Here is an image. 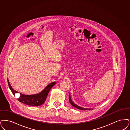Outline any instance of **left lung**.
I'll return each mask as SVG.
<instances>
[{
	"mask_svg": "<svg viewBox=\"0 0 130 130\" xmlns=\"http://www.w3.org/2000/svg\"><path fill=\"white\" fill-rule=\"evenodd\" d=\"M69 102L70 103V104L74 107L76 108H77V109H80V110H92V109H88V108H83L82 107H80L79 106H78V105H77V104H76L75 103H74L73 102H72V100H71V96H70V94H69Z\"/></svg>",
	"mask_w": 130,
	"mask_h": 130,
	"instance_id": "8db88e82",
	"label": "left lung"
}]
</instances>
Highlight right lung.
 Listing matches in <instances>:
<instances>
[{"label": "right lung", "instance_id": "obj_1", "mask_svg": "<svg viewBox=\"0 0 130 130\" xmlns=\"http://www.w3.org/2000/svg\"><path fill=\"white\" fill-rule=\"evenodd\" d=\"M8 84L10 90H11V92L14 95H15V93H18L17 91L14 90L12 88L8 79ZM55 84H56L55 82H52L51 84H50L49 85H47V86L43 90L37 94L27 95H24L21 93H20V96L17 100H18L19 102H22L23 103L29 106H40L43 104H44L46 99V97L48 95L50 90H51V88L55 85Z\"/></svg>", "mask_w": 130, "mask_h": 130}]
</instances>
